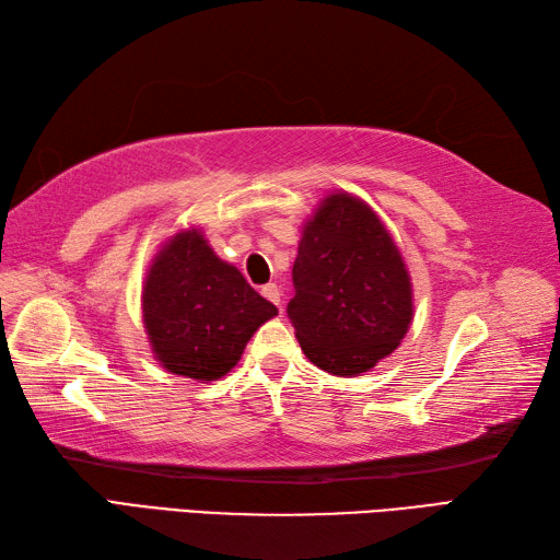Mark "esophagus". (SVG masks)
Returning <instances> with one entry per match:
<instances>
[{"instance_id": "obj_1", "label": "esophagus", "mask_w": 560, "mask_h": 560, "mask_svg": "<svg viewBox=\"0 0 560 560\" xmlns=\"http://www.w3.org/2000/svg\"><path fill=\"white\" fill-rule=\"evenodd\" d=\"M259 293L265 295L267 301H271L273 305H279V311H281V291H279L277 283H267V287L259 289Z\"/></svg>"}]
</instances>
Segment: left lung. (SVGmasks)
<instances>
[{
  "label": "left lung",
  "mask_w": 560,
  "mask_h": 560,
  "mask_svg": "<svg viewBox=\"0 0 560 560\" xmlns=\"http://www.w3.org/2000/svg\"><path fill=\"white\" fill-rule=\"evenodd\" d=\"M287 313L303 353L331 375L371 371L407 335V265L359 197L329 195L303 225Z\"/></svg>",
  "instance_id": "1"
}]
</instances>
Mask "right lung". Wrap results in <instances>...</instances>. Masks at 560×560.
I'll list each match as a JSON object with an SVG mask.
<instances>
[{
    "mask_svg": "<svg viewBox=\"0 0 560 560\" xmlns=\"http://www.w3.org/2000/svg\"><path fill=\"white\" fill-rule=\"evenodd\" d=\"M141 311L156 361L201 383L229 373L249 337L279 313L197 229L173 235L153 259Z\"/></svg>",
    "mask_w": 560,
    "mask_h": 560,
    "instance_id": "1",
    "label": "right lung"
}]
</instances>
